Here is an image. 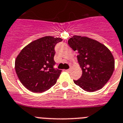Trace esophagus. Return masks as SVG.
Here are the masks:
<instances>
[{
  "mask_svg": "<svg viewBox=\"0 0 123 123\" xmlns=\"http://www.w3.org/2000/svg\"><path fill=\"white\" fill-rule=\"evenodd\" d=\"M70 70H71V69H70V68H68V69L66 70V72H70Z\"/></svg>",
  "mask_w": 123,
  "mask_h": 123,
  "instance_id": "1",
  "label": "esophagus"
}]
</instances>
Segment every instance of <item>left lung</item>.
<instances>
[{"label":"left lung","instance_id":"obj_1","mask_svg":"<svg viewBox=\"0 0 123 123\" xmlns=\"http://www.w3.org/2000/svg\"><path fill=\"white\" fill-rule=\"evenodd\" d=\"M73 50L78 53V63L82 75L75 84L83 90L94 92L100 89L112 75L115 60L110 51L104 45L86 37L74 35L68 41Z\"/></svg>","mask_w":123,"mask_h":123}]
</instances>
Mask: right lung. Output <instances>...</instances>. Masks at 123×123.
<instances>
[{"instance_id":"obj_1","label":"right lung","mask_w":123,"mask_h":123,"mask_svg":"<svg viewBox=\"0 0 123 123\" xmlns=\"http://www.w3.org/2000/svg\"><path fill=\"white\" fill-rule=\"evenodd\" d=\"M62 40L46 36L34 40L21 51L15 70L23 86L34 92H42L55 85L61 70L55 69V47Z\"/></svg>"}]
</instances>
